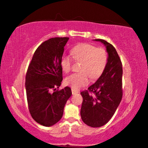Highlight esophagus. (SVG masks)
Segmentation results:
<instances>
[{"instance_id":"34e87169","label":"esophagus","mask_w":148,"mask_h":148,"mask_svg":"<svg viewBox=\"0 0 148 148\" xmlns=\"http://www.w3.org/2000/svg\"><path fill=\"white\" fill-rule=\"evenodd\" d=\"M79 91L78 90H76V89L74 88H72V95H76L77 93H78Z\"/></svg>"}]
</instances>
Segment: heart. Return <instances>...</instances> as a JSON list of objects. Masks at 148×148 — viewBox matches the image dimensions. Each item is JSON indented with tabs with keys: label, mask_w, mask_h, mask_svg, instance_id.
I'll return each mask as SVG.
<instances>
[{
	"label": "heart",
	"mask_w": 148,
	"mask_h": 148,
	"mask_svg": "<svg viewBox=\"0 0 148 148\" xmlns=\"http://www.w3.org/2000/svg\"><path fill=\"white\" fill-rule=\"evenodd\" d=\"M72 57L64 53L60 64L62 70L68 73L72 70L73 58L78 62H82L80 72L66 77L65 83L75 89H79L89 83L90 78L93 80L101 76L105 70L108 61V54L103 47H97L90 43H83L75 45L71 49Z\"/></svg>",
	"instance_id": "obj_1"
}]
</instances>
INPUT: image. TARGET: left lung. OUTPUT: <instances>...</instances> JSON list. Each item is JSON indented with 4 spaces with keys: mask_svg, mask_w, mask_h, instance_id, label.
Listing matches in <instances>:
<instances>
[{
    "mask_svg": "<svg viewBox=\"0 0 148 148\" xmlns=\"http://www.w3.org/2000/svg\"><path fill=\"white\" fill-rule=\"evenodd\" d=\"M106 46L108 61L101 76L88 90L80 92L83 101L80 115L83 122L92 127H100L111 119L122 99L123 68L115 47L103 39H95Z\"/></svg>",
    "mask_w": 148,
    "mask_h": 148,
    "instance_id": "8db88e82",
    "label": "left lung"
}]
</instances>
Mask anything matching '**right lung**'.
Wrapping results in <instances>:
<instances>
[{"instance_id":"1","label":"right lung","mask_w":148,"mask_h":148,"mask_svg":"<svg viewBox=\"0 0 148 148\" xmlns=\"http://www.w3.org/2000/svg\"><path fill=\"white\" fill-rule=\"evenodd\" d=\"M69 37H54L37 47L25 77L27 99L30 114L37 123L52 126L61 119L72 91L57 88L63 80L60 60Z\"/></svg>"}]
</instances>
